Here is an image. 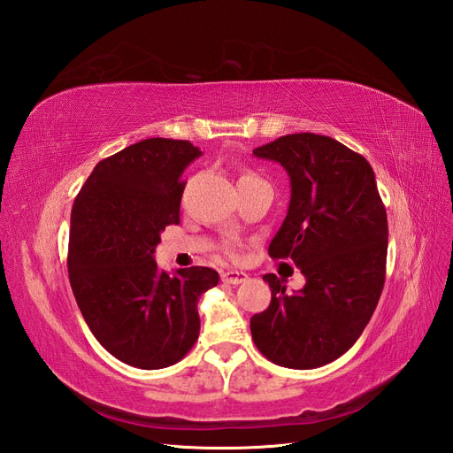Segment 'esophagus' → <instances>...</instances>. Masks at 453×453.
Returning a JSON list of instances; mask_svg holds the SVG:
<instances>
[{"instance_id": "esophagus-1", "label": "esophagus", "mask_w": 453, "mask_h": 453, "mask_svg": "<svg viewBox=\"0 0 453 453\" xmlns=\"http://www.w3.org/2000/svg\"><path fill=\"white\" fill-rule=\"evenodd\" d=\"M249 279L247 273H242V271H224L222 273V280L227 284H241Z\"/></svg>"}]
</instances>
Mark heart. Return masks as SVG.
<instances>
[{"instance_id": "obj_1", "label": "heart", "mask_w": 453, "mask_h": 453, "mask_svg": "<svg viewBox=\"0 0 453 453\" xmlns=\"http://www.w3.org/2000/svg\"><path fill=\"white\" fill-rule=\"evenodd\" d=\"M247 178H257V176L252 174V173L241 176V180H247ZM224 254H226L227 257H231V260H237V257H239V252H237V249H235V244H226Z\"/></svg>"}]
</instances>
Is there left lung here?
I'll use <instances>...</instances> for the list:
<instances>
[{"label":"left lung","instance_id":"8db88e82","mask_svg":"<svg viewBox=\"0 0 453 453\" xmlns=\"http://www.w3.org/2000/svg\"><path fill=\"white\" fill-rule=\"evenodd\" d=\"M254 155L290 176L288 214L267 252L290 257L305 287L287 292L264 275L271 303L250 319L252 340L279 366H325L360 338L385 284L389 227L376 176L363 155L315 133L280 136Z\"/></svg>","mask_w":453,"mask_h":453}]
</instances>
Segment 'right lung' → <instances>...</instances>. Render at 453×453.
Returning a JSON list of instances; mask_svg holds the SVG:
<instances>
[{
  "mask_svg": "<svg viewBox=\"0 0 453 453\" xmlns=\"http://www.w3.org/2000/svg\"><path fill=\"white\" fill-rule=\"evenodd\" d=\"M201 150L189 140L148 138L102 159L77 193L70 219L68 275L98 343L121 363L159 370L199 338L197 300L216 287L211 267L157 269L153 252L180 224L182 173Z\"/></svg>",
  "mask_w": 453,
  "mask_h": 453,
  "instance_id": "1",
  "label": "right lung"
}]
</instances>
